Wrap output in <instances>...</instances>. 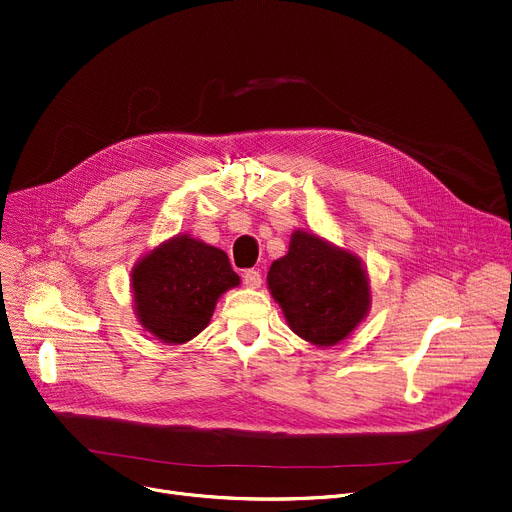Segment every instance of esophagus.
Instances as JSON below:
<instances>
[{
	"instance_id": "1",
	"label": "esophagus",
	"mask_w": 512,
	"mask_h": 512,
	"mask_svg": "<svg viewBox=\"0 0 512 512\" xmlns=\"http://www.w3.org/2000/svg\"><path fill=\"white\" fill-rule=\"evenodd\" d=\"M242 281H244V285H246V287H250V289H258V287L262 285V274H260L258 270H254V268L244 270V274H242Z\"/></svg>"
}]
</instances>
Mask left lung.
<instances>
[{
	"label": "left lung",
	"instance_id": "8db88e82",
	"mask_svg": "<svg viewBox=\"0 0 512 512\" xmlns=\"http://www.w3.org/2000/svg\"><path fill=\"white\" fill-rule=\"evenodd\" d=\"M268 289L291 330L318 346L344 340L369 309L361 262L305 231H295L287 256L272 262Z\"/></svg>",
	"mask_w": 512,
	"mask_h": 512
}]
</instances>
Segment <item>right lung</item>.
<instances>
[{"label":"right lung","instance_id":"1","mask_svg":"<svg viewBox=\"0 0 512 512\" xmlns=\"http://www.w3.org/2000/svg\"><path fill=\"white\" fill-rule=\"evenodd\" d=\"M238 283L223 250L178 235L135 266L137 316L147 332L182 344L207 328L219 295Z\"/></svg>","mask_w":512,"mask_h":512}]
</instances>
